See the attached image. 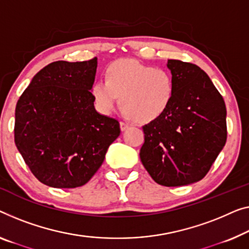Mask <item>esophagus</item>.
Instances as JSON below:
<instances>
[{"label":"esophagus","instance_id":"34e87169","mask_svg":"<svg viewBox=\"0 0 249 249\" xmlns=\"http://www.w3.org/2000/svg\"><path fill=\"white\" fill-rule=\"evenodd\" d=\"M120 125H121V129H122V131H126V129H127V128L129 127V125H128L127 123H125V122H121Z\"/></svg>","mask_w":249,"mask_h":249}]
</instances>
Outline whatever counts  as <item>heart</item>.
<instances>
[{
  "label": "heart",
  "instance_id": "1",
  "mask_svg": "<svg viewBox=\"0 0 249 249\" xmlns=\"http://www.w3.org/2000/svg\"><path fill=\"white\" fill-rule=\"evenodd\" d=\"M174 94L173 77L168 70L135 60H117L106 71V80L95 81L91 95L95 106L108 115L120 102L125 117L139 123L157 120L168 109Z\"/></svg>",
  "mask_w": 249,
  "mask_h": 249
}]
</instances>
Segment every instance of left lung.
I'll return each mask as SVG.
<instances>
[{
    "label": "left lung",
    "mask_w": 249,
    "mask_h": 249,
    "mask_svg": "<svg viewBox=\"0 0 249 249\" xmlns=\"http://www.w3.org/2000/svg\"><path fill=\"white\" fill-rule=\"evenodd\" d=\"M174 94L168 109L143 126L140 158L155 182L179 187L201 180L227 140L226 105L198 66L168 60Z\"/></svg>",
    "instance_id": "obj_1"
}]
</instances>
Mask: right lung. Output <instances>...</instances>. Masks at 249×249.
Wrapping results in <instances>:
<instances>
[{
	"instance_id": "1",
	"label": "right lung",
	"mask_w": 249,
	"mask_h": 249,
	"mask_svg": "<svg viewBox=\"0 0 249 249\" xmlns=\"http://www.w3.org/2000/svg\"><path fill=\"white\" fill-rule=\"evenodd\" d=\"M96 69L97 58L51 62L17 103L14 142L43 184L64 189L86 184L120 136L118 121L95 109Z\"/></svg>"
}]
</instances>
